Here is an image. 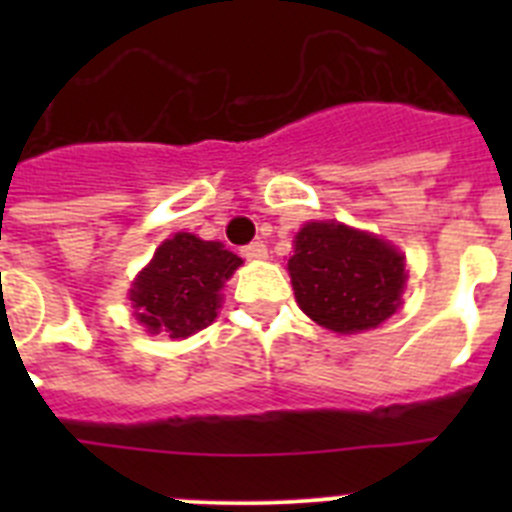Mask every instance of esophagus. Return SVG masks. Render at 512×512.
<instances>
[{
  "mask_svg": "<svg viewBox=\"0 0 512 512\" xmlns=\"http://www.w3.org/2000/svg\"><path fill=\"white\" fill-rule=\"evenodd\" d=\"M241 253H243V259H248V261H261V259H266V256H269L264 241L248 243V246L241 248Z\"/></svg>",
  "mask_w": 512,
  "mask_h": 512,
  "instance_id": "34e87169",
  "label": "esophagus"
}]
</instances>
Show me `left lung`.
Listing matches in <instances>:
<instances>
[{"mask_svg":"<svg viewBox=\"0 0 512 512\" xmlns=\"http://www.w3.org/2000/svg\"><path fill=\"white\" fill-rule=\"evenodd\" d=\"M287 266L302 310L336 333L377 328L405 287V259L390 243L336 223H307Z\"/></svg>","mask_w":512,"mask_h":512,"instance_id":"1","label":"left lung"}]
</instances>
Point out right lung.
Instances as JSON below:
<instances>
[{
  "mask_svg": "<svg viewBox=\"0 0 512 512\" xmlns=\"http://www.w3.org/2000/svg\"><path fill=\"white\" fill-rule=\"evenodd\" d=\"M241 266L235 253L192 233H176L156 251L130 289L135 315L151 333L187 338L207 328L225 279Z\"/></svg>",
  "mask_w": 512,
  "mask_h": 512,
  "instance_id": "add662e5",
  "label": "right lung"
}]
</instances>
